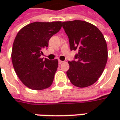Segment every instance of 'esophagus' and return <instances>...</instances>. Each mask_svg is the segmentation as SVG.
I'll use <instances>...</instances> for the list:
<instances>
[{"mask_svg": "<svg viewBox=\"0 0 120 120\" xmlns=\"http://www.w3.org/2000/svg\"><path fill=\"white\" fill-rule=\"evenodd\" d=\"M64 61H62V60H58V63H59V64H62V63H64Z\"/></svg>", "mask_w": 120, "mask_h": 120, "instance_id": "esophagus-1", "label": "esophagus"}]
</instances>
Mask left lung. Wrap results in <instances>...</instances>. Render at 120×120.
I'll use <instances>...</instances> for the list:
<instances>
[{
	"label": "left lung",
	"instance_id": "left-lung-1",
	"mask_svg": "<svg viewBox=\"0 0 120 120\" xmlns=\"http://www.w3.org/2000/svg\"><path fill=\"white\" fill-rule=\"evenodd\" d=\"M62 27L71 51H78L74 59L68 62L70 68L66 74L77 87L90 86L101 76L106 65L108 48L105 38L97 27L82 20L63 22Z\"/></svg>",
	"mask_w": 120,
	"mask_h": 120
}]
</instances>
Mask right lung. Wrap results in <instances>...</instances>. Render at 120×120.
<instances>
[{
    "mask_svg": "<svg viewBox=\"0 0 120 120\" xmlns=\"http://www.w3.org/2000/svg\"><path fill=\"white\" fill-rule=\"evenodd\" d=\"M61 22H35L22 28L15 38L12 62L19 79L28 88L42 90L50 87L58 68V60L41 58L50 38L59 32Z\"/></svg>",
    "mask_w": 120,
    "mask_h": 120,
    "instance_id": "right-lung-1",
    "label": "right lung"
}]
</instances>
